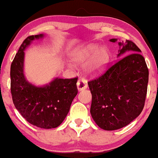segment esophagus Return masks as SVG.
Returning <instances> with one entry per match:
<instances>
[{"label": "esophagus", "mask_w": 158, "mask_h": 158, "mask_svg": "<svg viewBox=\"0 0 158 158\" xmlns=\"http://www.w3.org/2000/svg\"><path fill=\"white\" fill-rule=\"evenodd\" d=\"M88 85L87 84H86L85 81H84L83 79H80L78 80V81H77V90H79V91H81L82 90H84L85 89V88H87Z\"/></svg>", "instance_id": "obj_1"}]
</instances>
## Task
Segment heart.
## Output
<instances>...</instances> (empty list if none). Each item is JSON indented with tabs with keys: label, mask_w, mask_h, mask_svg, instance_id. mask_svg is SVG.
Masks as SVG:
<instances>
[{
	"label": "heart",
	"mask_w": 158,
	"mask_h": 158,
	"mask_svg": "<svg viewBox=\"0 0 158 158\" xmlns=\"http://www.w3.org/2000/svg\"><path fill=\"white\" fill-rule=\"evenodd\" d=\"M111 59L109 49L101 47L98 44H90L75 49L72 60L76 64L87 62L84 71L88 76L97 77L104 72Z\"/></svg>",
	"instance_id": "obj_1"
}]
</instances>
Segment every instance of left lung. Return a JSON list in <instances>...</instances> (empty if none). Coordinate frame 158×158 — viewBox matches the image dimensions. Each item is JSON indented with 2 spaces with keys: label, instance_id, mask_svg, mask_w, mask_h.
<instances>
[{
  "label": "left lung",
  "instance_id": "1",
  "mask_svg": "<svg viewBox=\"0 0 158 158\" xmlns=\"http://www.w3.org/2000/svg\"><path fill=\"white\" fill-rule=\"evenodd\" d=\"M118 44L120 59L88 83L92 94L90 114L96 124L107 131L122 128L135 119L143 109L148 90L149 71L141 50L129 40Z\"/></svg>",
  "mask_w": 158,
  "mask_h": 158
}]
</instances>
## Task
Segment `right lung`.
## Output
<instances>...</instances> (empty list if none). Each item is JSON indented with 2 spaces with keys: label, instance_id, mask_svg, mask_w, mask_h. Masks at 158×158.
Instances as JSON below:
<instances>
[{
  "label": "right lung",
  "instance_id": "obj_1",
  "mask_svg": "<svg viewBox=\"0 0 158 158\" xmlns=\"http://www.w3.org/2000/svg\"><path fill=\"white\" fill-rule=\"evenodd\" d=\"M44 34L29 36L23 41L10 66V91L13 102L23 118L34 126L42 129L56 128L68 115L77 94V77H56L43 86L29 83L23 73L24 51L32 41Z\"/></svg>",
  "mask_w": 158,
  "mask_h": 158
}]
</instances>
